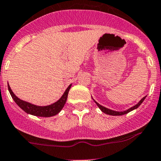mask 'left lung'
Returning <instances> with one entry per match:
<instances>
[{
    "mask_svg": "<svg viewBox=\"0 0 161 161\" xmlns=\"http://www.w3.org/2000/svg\"><path fill=\"white\" fill-rule=\"evenodd\" d=\"M146 97H147V96H146V97H144L143 98H142V99H141V100H139V103H138L137 104H136V105H135V106H133V107H131V108H129V109L126 110V111H114V110H111V109H109V108H105V107L102 106V105H100V103H97V102L96 101V100H94V99L92 98V100H94V102H95L96 104L97 105V107H98V108H100V111H101L102 112H103V113H104V114H109V115H112V116H120V115L126 114L129 113V112L131 111H133V110L137 109V108H139V106H140L141 103H142V102H143V100H145Z\"/></svg>",
    "mask_w": 161,
    "mask_h": 161,
    "instance_id": "8db88e82",
    "label": "left lung"
}]
</instances>
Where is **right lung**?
<instances>
[{
    "mask_svg": "<svg viewBox=\"0 0 161 161\" xmlns=\"http://www.w3.org/2000/svg\"><path fill=\"white\" fill-rule=\"evenodd\" d=\"M71 86V84L69 85V86L66 89V90L64 91V94L61 96V98L58 101L55 102V103L47 105V106H37V105L32 104V103H29V102L24 101V100H21L19 97H16L14 92H12V90H11L10 86L8 85V91L10 92L11 97H12L14 101L16 103V104L21 109L23 110L25 113L29 114H32L34 115V116L38 117H44V118L54 116V115L58 114L62 110L64 104H65L66 100H67L68 94H69Z\"/></svg>",
    "mask_w": 161,
    "mask_h": 161,
    "instance_id": "right-lung-1",
    "label": "right lung"
}]
</instances>
